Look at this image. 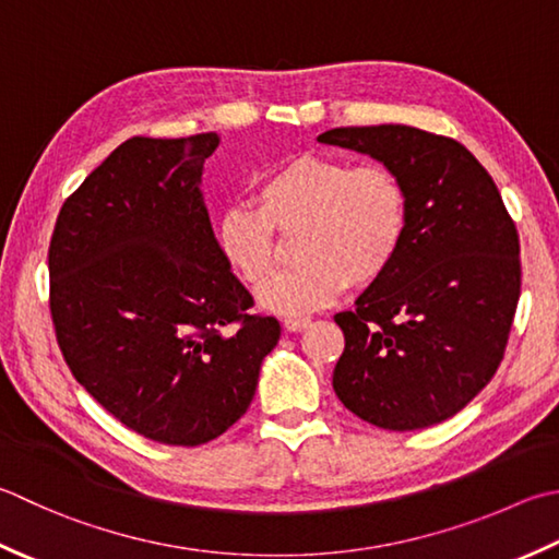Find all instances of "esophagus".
<instances>
[{"mask_svg":"<svg viewBox=\"0 0 559 559\" xmlns=\"http://www.w3.org/2000/svg\"><path fill=\"white\" fill-rule=\"evenodd\" d=\"M305 326H310L308 317H288V320H283V330L286 332H302Z\"/></svg>","mask_w":559,"mask_h":559,"instance_id":"obj_1","label":"esophagus"}]
</instances>
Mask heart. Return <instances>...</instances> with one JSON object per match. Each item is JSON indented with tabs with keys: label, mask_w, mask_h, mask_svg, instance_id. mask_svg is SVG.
<instances>
[{
	"label": "heart",
	"mask_w": 559,
	"mask_h": 559,
	"mask_svg": "<svg viewBox=\"0 0 559 559\" xmlns=\"http://www.w3.org/2000/svg\"><path fill=\"white\" fill-rule=\"evenodd\" d=\"M295 235V257L259 302L278 314H302L334 302L348 283L366 288L395 264L407 242L409 193L382 164L324 155L293 157L266 174L254 205H229L215 223L225 264L249 288L271 278L281 261L276 235Z\"/></svg>",
	"instance_id": "obj_1"
}]
</instances>
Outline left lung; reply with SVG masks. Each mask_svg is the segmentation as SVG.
I'll return each mask as SVG.
<instances>
[{
  "instance_id": "obj_1",
  "label": "left lung",
  "mask_w": 559,
  "mask_h": 559,
  "mask_svg": "<svg viewBox=\"0 0 559 559\" xmlns=\"http://www.w3.org/2000/svg\"><path fill=\"white\" fill-rule=\"evenodd\" d=\"M317 140L382 162L409 193L397 261L354 310L334 314L346 342L336 397L388 431L441 424L504 358L521 295L516 225L487 169L453 138L364 126Z\"/></svg>"
}]
</instances>
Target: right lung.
Returning <instances> with one entry per match:
<instances>
[{"mask_svg":"<svg viewBox=\"0 0 559 559\" xmlns=\"http://www.w3.org/2000/svg\"><path fill=\"white\" fill-rule=\"evenodd\" d=\"M215 133L118 145L62 203L50 317L76 382L150 441L201 445L249 409L281 324L251 314L201 195Z\"/></svg>","mask_w":559,"mask_h":559,"instance_id":"add662e5","label":"right lung"}]
</instances>
